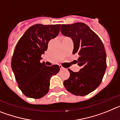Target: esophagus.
<instances>
[{"label": "esophagus", "mask_w": 120, "mask_h": 120, "mask_svg": "<svg viewBox=\"0 0 120 120\" xmlns=\"http://www.w3.org/2000/svg\"><path fill=\"white\" fill-rule=\"evenodd\" d=\"M59 68H60V69H61V70H65V68H64L62 66V65H59Z\"/></svg>", "instance_id": "1"}]
</instances>
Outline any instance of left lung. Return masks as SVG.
<instances>
[{
    "instance_id": "1",
    "label": "left lung",
    "mask_w": 120,
    "mask_h": 120,
    "mask_svg": "<svg viewBox=\"0 0 120 120\" xmlns=\"http://www.w3.org/2000/svg\"><path fill=\"white\" fill-rule=\"evenodd\" d=\"M61 32L73 40V54L79 55L77 65L81 67L78 72L68 69L70 76L64 82V86L74 95L86 96L100 85L105 73L106 54L104 45L96 33L85 23L61 24Z\"/></svg>"
}]
</instances>
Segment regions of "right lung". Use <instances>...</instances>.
Masks as SVG:
<instances>
[{
  "mask_svg": "<svg viewBox=\"0 0 120 120\" xmlns=\"http://www.w3.org/2000/svg\"><path fill=\"white\" fill-rule=\"evenodd\" d=\"M60 24H37L25 32L16 45L11 68L19 88L27 97L40 98L49 90L51 77L59 71V67L41 63L50 40L59 32Z\"/></svg>",
  "mask_w": 120,
  "mask_h": 120,
  "instance_id": "add662e5",
  "label": "right lung"
}]
</instances>
